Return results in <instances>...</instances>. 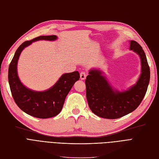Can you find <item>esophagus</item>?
I'll return each mask as SVG.
<instances>
[{"mask_svg": "<svg viewBox=\"0 0 159 159\" xmlns=\"http://www.w3.org/2000/svg\"><path fill=\"white\" fill-rule=\"evenodd\" d=\"M86 77V73L84 72H81L80 74V78L81 80H84Z\"/></svg>", "mask_w": 159, "mask_h": 159, "instance_id": "1", "label": "esophagus"}]
</instances>
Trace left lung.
<instances>
[{
    "mask_svg": "<svg viewBox=\"0 0 159 159\" xmlns=\"http://www.w3.org/2000/svg\"><path fill=\"white\" fill-rule=\"evenodd\" d=\"M129 49L141 59V75L137 83L129 89L119 91L109 83L104 73L92 69L85 80L86 98L94 114L106 119H117L134 111L146 94L150 80V69L141 46L135 41L129 42Z\"/></svg>",
    "mask_w": 159,
    "mask_h": 159,
    "instance_id": "1",
    "label": "left lung"
}]
</instances>
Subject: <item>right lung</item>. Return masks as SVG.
Returning <instances> with one entry per match:
<instances>
[{
	"instance_id": "obj_1",
	"label": "right lung",
	"mask_w": 159,
	"mask_h": 159,
	"mask_svg": "<svg viewBox=\"0 0 159 159\" xmlns=\"http://www.w3.org/2000/svg\"><path fill=\"white\" fill-rule=\"evenodd\" d=\"M56 35H41L26 41L19 46L10 63L8 83L13 98L17 106L25 113L35 117L45 119L57 116L63 108L66 95L76 81L79 80L78 71L65 73L57 83L48 90L35 91L25 86L20 81L17 71L18 61L23 49L39 40L55 41Z\"/></svg>"
}]
</instances>
